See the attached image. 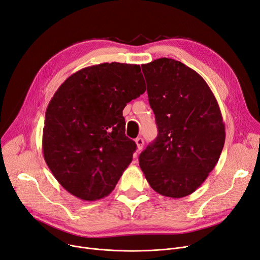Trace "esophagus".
<instances>
[{"instance_id": "obj_1", "label": "esophagus", "mask_w": 260, "mask_h": 260, "mask_svg": "<svg viewBox=\"0 0 260 260\" xmlns=\"http://www.w3.org/2000/svg\"><path fill=\"white\" fill-rule=\"evenodd\" d=\"M135 142H136V144H137V148L139 149H142V147H143V145H144V140L142 139V138H137L135 140Z\"/></svg>"}]
</instances>
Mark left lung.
<instances>
[{
	"label": "left lung",
	"mask_w": 260,
	"mask_h": 260,
	"mask_svg": "<svg viewBox=\"0 0 260 260\" xmlns=\"http://www.w3.org/2000/svg\"><path fill=\"white\" fill-rule=\"evenodd\" d=\"M158 137L139 156L151 187L182 198L208 178L219 160L225 127L219 105L204 79L174 59L142 64Z\"/></svg>",
	"instance_id": "1"
}]
</instances>
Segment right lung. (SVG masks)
<instances>
[{
	"label": "right lung",
	"mask_w": 260,
	"mask_h": 260,
	"mask_svg": "<svg viewBox=\"0 0 260 260\" xmlns=\"http://www.w3.org/2000/svg\"><path fill=\"white\" fill-rule=\"evenodd\" d=\"M137 64L101 63L68 77L45 114L42 148L47 167L68 193L85 201L113 192L133 160L123 108L145 91Z\"/></svg>",
	"instance_id": "1"
}]
</instances>
